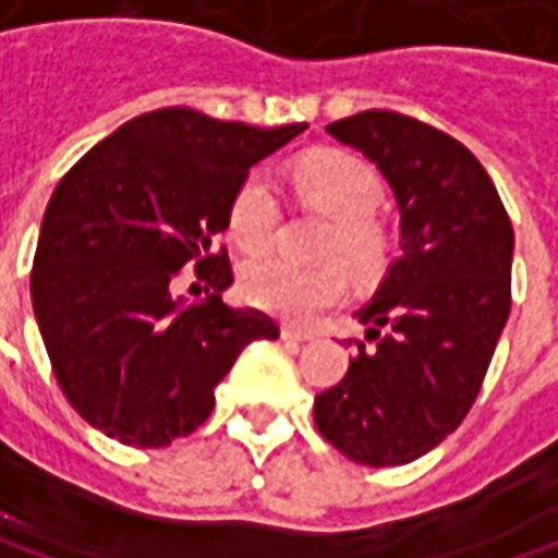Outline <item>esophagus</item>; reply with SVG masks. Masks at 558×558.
Masks as SVG:
<instances>
[{
    "mask_svg": "<svg viewBox=\"0 0 558 558\" xmlns=\"http://www.w3.org/2000/svg\"><path fill=\"white\" fill-rule=\"evenodd\" d=\"M280 338H283V341H293V344H300V341H310V338H313V331L296 329V326H280Z\"/></svg>",
    "mask_w": 558,
    "mask_h": 558,
    "instance_id": "34e87169",
    "label": "esophagus"
}]
</instances>
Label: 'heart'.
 Instances as JSON below:
<instances>
[{"label":"heart","instance_id":"b5f03b06","mask_svg":"<svg viewBox=\"0 0 558 558\" xmlns=\"http://www.w3.org/2000/svg\"><path fill=\"white\" fill-rule=\"evenodd\" d=\"M296 184L316 207L335 217L319 242V255L331 262L296 265L280 255H262L242 268L239 290L258 310L287 319H310L344 293V271L335 260H341L357 278L380 271L386 242L374 223V214L383 204V181L364 159L341 149H323L296 166ZM278 217L271 181L262 172H252L239 181L229 201V239L242 252H262L278 232Z\"/></svg>","mask_w":558,"mask_h":558}]
</instances>
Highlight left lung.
<instances>
[{"label": "left lung", "instance_id": "obj_1", "mask_svg": "<svg viewBox=\"0 0 558 558\" xmlns=\"http://www.w3.org/2000/svg\"><path fill=\"white\" fill-rule=\"evenodd\" d=\"M392 187L399 258L354 313L348 374L316 396L319 434L364 466H402L460 428L511 313L514 229L480 159L415 118L361 111L326 128Z\"/></svg>", "mask_w": 558, "mask_h": 558}]
</instances>
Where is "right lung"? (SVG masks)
<instances>
[{
  "label": "right lung",
  "instance_id": "right-lung-1",
  "mask_svg": "<svg viewBox=\"0 0 558 558\" xmlns=\"http://www.w3.org/2000/svg\"><path fill=\"white\" fill-rule=\"evenodd\" d=\"M306 124L248 128L191 108L128 121L57 184L37 239L31 303L70 405L130 447H169L214 412V389L242 348L280 329L232 310L227 248L210 239L252 166ZM215 287L187 304L171 287L184 264Z\"/></svg>",
  "mask_w": 558,
  "mask_h": 558
}]
</instances>
